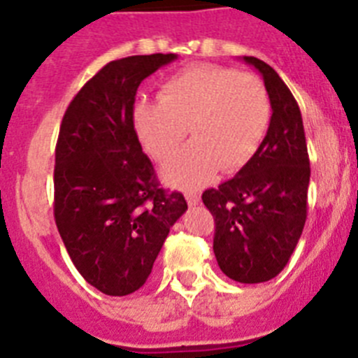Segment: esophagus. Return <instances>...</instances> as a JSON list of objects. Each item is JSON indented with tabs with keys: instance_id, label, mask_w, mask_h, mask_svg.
I'll return each mask as SVG.
<instances>
[{
	"instance_id": "1",
	"label": "esophagus",
	"mask_w": 358,
	"mask_h": 358,
	"mask_svg": "<svg viewBox=\"0 0 358 358\" xmlns=\"http://www.w3.org/2000/svg\"><path fill=\"white\" fill-rule=\"evenodd\" d=\"M186 201H188L189 206H197L199 201H201V195H199L197 192H188V194H186Z\"/></svg>"
}]
</instances>
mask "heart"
<instances>
[{"label": "heart", "instance_id": "heart-1", "mask_svg": "<svg viewBox=\"0 0 358 358\" xmlns=\"http://www.w3.org/2000/svg\"><path fill=\"white\" fill-rule=\"evenodd\" d=\"M271 102L260 78L215 64L189 66L163 82L159 98L134 106V127L145 150L166 161L188 127L194 140L163 169L179 188H199L222 172H235L260 147Z\"/></svg>", "mask_w": 358, "mask_h": 358}]
</instances>
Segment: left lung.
<instances>
[{
	"label": "left lung",
	"instance_id": "left-lung-1",
	"mask_svg": "<svg viewBox=\"0 0 358 358\" xmlns=\"http://www.w3.org/2000/svg\"><path fill=\"white\" fill-rule=\"evenodd\" d=\"M264 78L273 116L255 156L233 179L202 194L215 218L218 267L240 283H264L283 271L306 220L310 161L301 110L280 75L242 57Z\"/></svg>",
	"mask_w": 358,
	"mask_h": 358
}]
</instances>
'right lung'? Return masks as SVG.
<instances>
[{
	"instance_id": "right-lung-1",
	"label": "right lung",
	"mask_w": 358,
	"mask_h": 358,
	"mask_svg": "<svg viewBox=\"0 0 358 358\" xmlns=\"http://www.w3.org/2000/svg\"><path fill=\"white\" fill-rule=\"evenodd\" d=\"M176 53L113 61L85 82L61 123L55 148V224L90 285L127 296L145 285L170 227L186 210L159 188L134 131L141 82Z\"/></svg>"
}]
</instances>
